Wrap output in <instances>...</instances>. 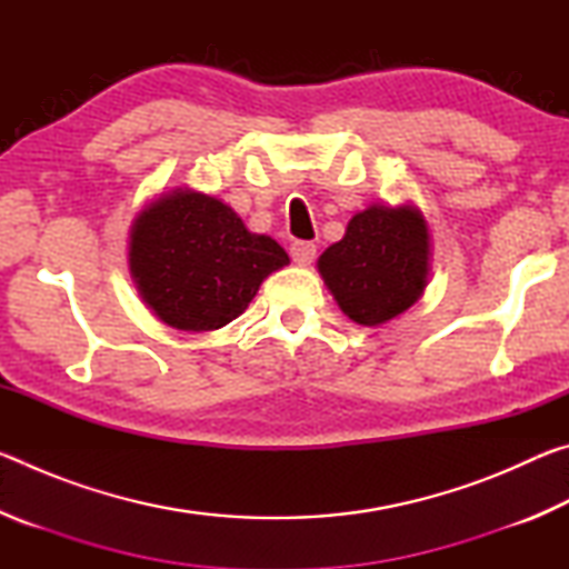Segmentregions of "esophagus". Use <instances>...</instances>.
<instances>
[{
	"label": "esophagus",
	"instance_id": "1",
	"mask_svg": "<svg viewBox=\"0 0 569 569\" xmlns=\"http://www.w3.org/2000/svg\"><path fill=\"white\" fill-rule=\"evenodd\" d=\"M291 258L296 266H311L316 258V246L308 243V240H296L291 246Z\"/></svg>",
	"mask_w": 569,
	"mask_h": 569
}]
</instances>
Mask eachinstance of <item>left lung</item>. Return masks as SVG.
<instances>
[{
	"instance_id": "obj_1",
	"label": "left lung",
	"mask_w": 569,
	"mask_h": 569,
	"mask_svg": "<svg viewBox=\"0 0 569 569\" xmlns=\"http://www.w3.org/2000/svg\"><path fill=\"white\" fill-rule=\"evenodd\" d=\"M319 273L353 323L381 326L419 301L431 271V233L413 203H373L356 213Z\"/></svg>"
}]
</instances>
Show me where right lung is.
I'll use <instances>...</instances> for the list:
<instances>
[{"instance_id":"obj_1","label":"right lung","mask_w":569,"mask_h":569,"mask_svg":"<svg viewBox=\"0 0 569 569\" xmlns=\"http://www.w3.org/2000/svg\"><path fill=\"white\" fill-rule=\"evenodd\" d=\"M288 263L271 236L250 233L233 208L192 188L160 192L130 226L132 283L150 311L178 331L223 329Z\"/></svg>"}]
</instances>
